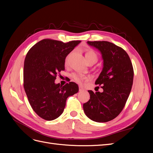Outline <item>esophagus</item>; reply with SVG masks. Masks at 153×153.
<instances>
[{
	"label": "esophagus",
	"instance_id": "34e87169",
	"mask_svg": "<svg viewBox=\"0 0 153 153\" xmlns=\"http://www.w3.org/2000/svg\"><path fill=\"white\" fill-rule=\"evenodd\" d=\"M78 89H79V91H85L84 88L82 86H80V85L78 86Z\"/></svg>",
	"mask_w": 153,
	"mask_h": 153
}]
</instances>
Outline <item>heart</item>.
I'll use <instances>...</instances> for the list:
<instances>
[{
    "label": "heart",
    "instance_id": "b5f03b06",
    "mask_svg": "<svg viewBox=\"0 0 153 153\" xmlns=\"http://www.w3.org/2000/svg\"><path fill=\"white\" fill-rule=\"evenodd\" d=\"M69 57V55H68L65 59V66H67L68 64V59ZM85 58L87 62H89L90 61H93L96 62L98 60V55H97L96 53L94 52V50H87L85 53ZM71 77L73 81L78 83V84H82L85 80H87V77L84 75H82V74L76 73H73L71 75Z\"/></svg>",
    "mask_w": 153,
    "mask_h": 153
}]
</instances>
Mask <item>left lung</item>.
Wrapping results in <instances>:
<instances>
[{"label": "left lung", "mask_w": 153, "mask_h": 153, "mask_svg": "<svg viewBox=\"0 0 153 153\" xmlns=\"http://www.w3.org/2000/svg\"><path fill=\"white\" fill-rule=\"evenodd\" d=\"M87 43L102 54L103 68L95 84L103 91H88L90 99L83 108L92 121L106 123L116 117L126 105L133 85V68L129 55L121 47L104 41Z\"/></svg>", "instance_id": "1"}]
</instances>
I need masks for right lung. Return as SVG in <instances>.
Segmentation results:
<instances>
[{
	"instance_id": "1",
	"label": "right lung",
	"mask_w": 153,
	"mask_h": 153,
	"mask_svg": "<svg viewBox=\"0 0 153 153\" xmlns=\"http://www.w3.org/2000/svg\"><path fill=\"white\" fill-rule=\"evenodd\" d=\"M80 41L67 43L44 39L27 52L24 61V87L32 108L47 121L61 115L69 96L77 93L78 87L70 82L64 86L55 84L57 75L64 70L67 55Z\"/></svg>"
}]
</instances>
